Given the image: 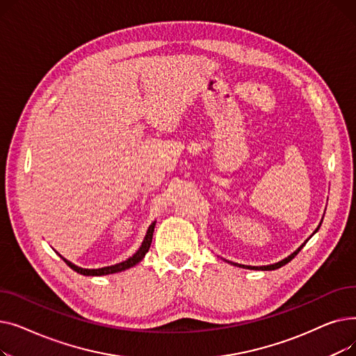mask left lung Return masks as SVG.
Masks as SVG:
<instances>
[{
    "mask_svg": "<svg viewBox=\"0 0 356 356\" xmlns=\"http://www.w3.org/2000/svg\"><path fill=\"white\" fill-rule=\"evenodd\" d=\"M323 220V219H322ZM321 225H322V222L319 223V227H317L316 229H314V232L310 235V236H313L317 231H319V228H321ZM309 239H306L305 242H303V244L300 245V247H298L294 252H291L289 257H286L284 259H282V261H278V263H275V264H270V266H261V267H255V266H242V264H238V263H231V261H227V263H231L232 266H235V267H241V268H248V270H261V271H271V270H277V268H280V267H283V266H286L287 263H290V261L298 254V251H300L305 245H306V242H307Z\"/></svg>",
    "mask_w": 356,
    "mask_h": 356,
    "instance_id": "1",
    "label": "left lung"
}]
</instances>
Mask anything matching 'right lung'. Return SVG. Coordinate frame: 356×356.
I'll return each mask as SVG.
<instances>
[{"label":"right lung","mask_w":356,"mask_h":356,"mask_svg":"<svg viewBox=\"0 0 356 356\" xmlns=\"http://www.w3.org/2000/svg\"><path fill=\"white\" fill-rule=\"evenodd\" d=\"M154 227H156V220L152 223V225L148 227L147 234H145V236H144V239H143V242H141V247L137 250V252H136L133 257H129L128 259L122 261V263H118V264H114V266L102 267V268H82V267H78V266H74L73 263H70V261H67L66 258H63L60 254H59V255L63 258L65 263H66L73 271H76V273H79V274H82V275H108V274L121 273V271H125V270H128V268H131V267L137 266L138 263H141L143 258L145 257V254H147L148 250H149V245H152Z\"/></svg>","instance_id":"add662e5"}]
</instances>
